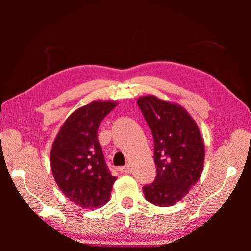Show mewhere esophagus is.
<instances>
[{
  "label": "esophagus",
  "mask_w": 251,
  "mask_h": 251,
  "mask_svg": "<svg viewBox=\"0 0 251 251\" xmlns=\"http://www.w3.org/2000/svg\"><path fill=\"white\" fill-rule=\"evenodd\" d=\"M120 171L123 172V173H130L131 168H130V165H126V166H123V167H120Z\"/></svg>",
  "instance_id": "obj_1"
}]
</instances>
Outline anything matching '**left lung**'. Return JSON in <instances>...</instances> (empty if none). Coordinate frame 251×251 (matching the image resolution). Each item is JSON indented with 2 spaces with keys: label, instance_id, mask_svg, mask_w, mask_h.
<instances>
[{
  "label": "left lung",
  "instance_id": "1",
  "mask_svg": "<svg viewBox=\"0 0 251 251\" xmlns=\"http://www.w3.org/2000/svg\"><path fill=\"white\" fill-rule=\"evenodd\" d=\"M137 104L154 137L155 181L144 187L148 201L169 207L180 201L201 176L205 145L197 123L176 103L154 95L138 97Z\"/></svg>",
  "mask_w": 251,
  "mask_h": 251
}]
</instances>
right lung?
Returning a JSON list of instances; mask_svg holds the SVG:
<instances>
[{"instance_id":"1","label":"right lung","mask_w":251,"mask_h":251,"mask_svg":"<svg viewBox=\"0 0 251 251\" xmlns=\"http://www.w3.org/2000/svg\"><path fill=\"white\" fill-rule=\"evenodd\" d=\"M117 104L94 100L77 108L66 118L50 148V168L58 188L84 209L106 205L116 180L105 164L97 130Z\"/></svg>"}]
</instances>
